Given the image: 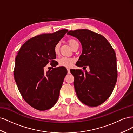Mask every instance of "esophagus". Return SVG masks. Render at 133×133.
Masks as SVG:
<instances>
[{"label": "esophagus", "mask_w": 133, "mask_h": 133, "mask_svg": "<svg viewBox=\"0 0 133 133\" xmlns=\"http://www.w3.org/2000/svg\"><path fill=\"white\" fill-rule=\"evenodd\" d=\"M67 70H68V73L69 74L70 73V69H69V68H67Z\"/></svg>", "instance_id": "1"}]
</instances>
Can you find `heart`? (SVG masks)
Returning <instances> with one entry per match:
<instances>
[{"label":"heart","mask_w":133,"mask_h":133,"mask_svg":"<svg viewBox=\"0 0 133 133\" xmlns=\"http://www.w3.org/2000/svg\"><path fill=\"white\" fill-rule=\"evenodd\" d=\"M68 44L72 48L74 45V44L76 43H78L77 41H75L74 39H69L68 41ZM60 43H58L55 44L54 48V51L55 55H58L59 54L60 52ZM75 62V60L73 58H66V57H63L60 58L59 60V64L62 66H64L66 68H70L73 65V64Z\"/></svg>","instance_id":"obj_1"}]
</instances>
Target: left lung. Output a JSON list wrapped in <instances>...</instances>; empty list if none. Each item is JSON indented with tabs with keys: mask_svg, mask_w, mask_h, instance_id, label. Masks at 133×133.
Wrapping results in <instances>:
<instances>
[{
	"mask_svg": "<svg viewBox=\"0 0 133 133\" xmlns=\"http://www.w3.org/2000/svg\"><path fill=\"white\" fill-rule=\"evenodd\" d=\"M67 34L77 38L82 45V53L75 65L90 69L85 73L80 69L70 71L75 76L76 95L88 106L100 105L110 96L117 80L115 51L105 37L91 30H70Z\"/></svg>",
	"mask_w": 133,
	"mask_h": 133,
	"instance_id": "left-lung-1",
	"label": "left lung"
}]
</instances>
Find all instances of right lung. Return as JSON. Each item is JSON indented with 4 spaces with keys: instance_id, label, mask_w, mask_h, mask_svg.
<instances>
[{
    "instance_id": "1",
    "label": "right lung",
    "mask_w": 133,
    "mask_h": 133,
    "mask_svg": "<svg viewBox=\"0 0 133 133\" xmlns=\"http://www.w3.org/2000/svg\"><path fill=\"white\" fill-rule=\"evenodd\" d=\"M68 31L62 29L31 38L22 46L16 57L15 81L23 99L37 110L49 109L58 101L67 70L60 66L45 73L44 67L55 62L54 46Z\"/></svg>"
}]
</instances>
